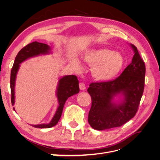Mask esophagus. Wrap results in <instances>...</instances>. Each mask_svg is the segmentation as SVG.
Masks as SVG:
<instances>
[{
    "instance_id": "34e87169",
    "label": "esophagus",
    "mask_w": 160,
    "mask_h": 160,
    "mask_svg": "<svg viewBox=\"0 0 160 160\" xmlns=\"http://www.w3.org/2000/svg\"><path fill=\"white\" fill-rule=\"evenodd\" d=\"M79 88L81 90H85L86 87H85V85L84 83H79Z\"/></svg>"
}]
</instances>
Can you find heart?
<instances>
[{"instance_id":"1","label":"heart","mask_w":160,"mask_h":160,"mask_svg":"<svg viewBox=\"0 0 160 160\" xmlns=\"http://www.w3.org/2000/svg\"><path fill=\"white\" fill-rule=\"evenodd\" d=\"M86 63L91 67V74L94 78L101 81L113 79L122 69L124 65L123 56L118 52H113L106 48L93 49L87 51L83 56ZM77 68H81V62L75 60Z\"/></svg>"}]
</instances>
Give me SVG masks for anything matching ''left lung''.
<instances>
[{
    "mask_svg": "<svg viewBox=\"0 0 160 160\" xmlns=\"http://www.w3.org/2000/svg\"><path fill=\"white\" fill-rule=\"evenodd\" d=\"M131 47L134 51L132 62L115 79L94 82L88 89L91 98V107L88 122L97 130L120 127L136 114L143 93L146 66L137 47ZM119 94L124 99L120 104L112 102Z\"/></svg>",
    "mask_w": 160,
    "mask_h": 160,
    "instance_id": "obj_1",
    "label": "left lung"
}]
</instances>
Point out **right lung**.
Instances as JSON below:
<instances>
[{
  "instance_id": "obj_1",
  "label": "right lung",
  "mask_w": 160,
  "mask_h": 160,
  "mask_svg": "<svg viewBox=\"0 0 160 160\" xmlns=\"http://www.w3.org/2000/svg\"><path fill=\"white\" fill-rule=\"evenodd\" d=\"M51 48L47 44L38 42L37 41L28 44L18 52L15 57L12 68L11 72V103L13 105L14 103V86L17 73L18 71L20 63L30 57H35L39 55H45L49 52ZM79 92V81L75 75H66L62 77L59 81L57 91V97L59 102L58 107L54 117L51 119V122L48 124L31 125L34 128H50L58 123L61 118V116L63 109L65 101L69 97ZM14 110V108H13Z\"/></svg>"
}]
</instances>
